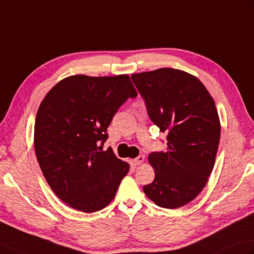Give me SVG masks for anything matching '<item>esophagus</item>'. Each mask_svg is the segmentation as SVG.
Masks as SVG:
<instances>
[{"label": "esophagus", "mask_w": 254, "mask_h": 254, "mask_svg": "<svg viewBox=\"0 0 254 254\" xmlns=\"http://www.w3.org/2000/svg\"><path fill=\"white\" fill-rule=\"evenodd\" d=\"M144 160H145V157L144 156H138L137 158L134 159V162H135V164H137V166H139V164H141V163L144 162Z\"/></svg>", "instance_id": "1"}]
</instances>
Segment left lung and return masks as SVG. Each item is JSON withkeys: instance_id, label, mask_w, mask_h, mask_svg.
<instances>
[{"instance_id": "obj_1", "label": "left lung", "mask_w": 254, "mask_h": 254, "mask_svg": "<svg viewBox=\"0 0 254 254\" xmlns=\"http://www.w3.org/2000/svg\"><path fill=\"white\" fill-rule=\"evenodd\" d=\"M149 118L168 133L166 151L148 161L155 180L144 192L157 205L178 209L203 190L213 170L221 125L213 98L197 76L173 68L133 73Z\"/></svg>"}]
</instances>
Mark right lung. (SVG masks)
Masks as SVG:
<instances>
[{
	"mask_svg": "<svg viewBox=\"0 0 254 254\" xmlns=\"http://www.w3.org/2000/svg\"><path fill=\"white\" fill-rule=\"evenodd\" d=\"M136 95L127 74L71 75L45 95L35 118L34 150L52 190L69 207L92 213L113 201L129 164L110 147L98 148L117 110Z\"/></svg>",
	"mask_w": 254,
	"mask_h": 254,
	"instance_id": "right-lung-1",
	"label": "right lung"
}]
</instances>
